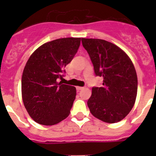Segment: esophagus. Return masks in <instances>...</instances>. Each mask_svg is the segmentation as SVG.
I'll list each match as a JSON object with an SVG mask.
<instances>
[{"label": "esophagus", "instance_id": "esophagus-1", "mask_svg": "<svg viewBox=\"0 0 156 156\" xmlns=\"http://www.w3.org/2000/svg\"><path fill=\"white\" fill-rule=\"evenodd\" d=\"M84 87H76V89L78 90H81L84 89Z\"/></svg>", "mask_w": 156, "mask_h": 156}]
</instances>
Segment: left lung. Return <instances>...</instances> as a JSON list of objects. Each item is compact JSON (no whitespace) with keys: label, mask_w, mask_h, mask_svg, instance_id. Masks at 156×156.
<instances>
[{"label":"left lung","mask_w":156,"mask_h":156,"mask_svg":"<svg viewBox=\"0 0 156 156\" xmlns=\"http://www.w3.org/2000/svg\"><path fill=\"white\" fill-rule=\"evenodd\" d=\"M103 86L92 88L87 101L91 114L106 123L125 119L133 108L137 94V76L129 56L114 44L102 39L81 38Z\"/></svg>","instance_id":"left-lung-1"}]
</instances>
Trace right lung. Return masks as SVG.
Segmentation results:
<instances>
[{"label": "right lung", "instance_id": "1", "mask_svg": "<svg viewBox=\"0 0 156 156\" xmlns=\"http://www.w3.org/2000/svg\"><path fill=\"white\" fill-rule=\"evenodd\" d=\"M80 37H64L39 47L29 57L22 77V97L31 119L53 125L69 116L76 88L59 82L64 68L78 51Z\"/></svg>", "mask_w": 156, "mask_h": 156}]
</instances>
